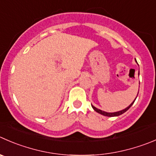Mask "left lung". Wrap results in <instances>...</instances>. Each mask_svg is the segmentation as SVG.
<instances>
[{"instance_id":"obj_1","label":"left lung","mask_w":156,"mask_h":156,"mask_svg":"<svg viewBox=\"0 0 156 156\" xmlns=\"http://www.w3.org/2000/svg\"><path fill=\"white\" fill-rule=\"evenodd\" d=\"M139 75H140V73H139ZM138 94H139V92H138ZM136 98H137V96H136ZM136 98H135V100H134V101H133V102H132V104H131L129 106V107H126V108H125L124 110H120V111H117V112H114V113H107V112L103 111V110H100V109L96 108V107H94L93 105H91V107H92V108H93L94 110H95V111L98 112V113H101V114L104 115V116H120V115L123 114V113H125V112H126V111H127V110H129V108H130L131 106H132L133 104V103L135 102V101H136Z\"/></svg>"}]
</instances>
